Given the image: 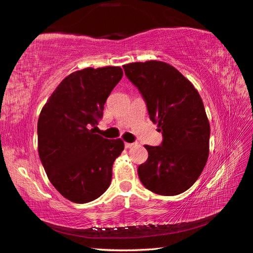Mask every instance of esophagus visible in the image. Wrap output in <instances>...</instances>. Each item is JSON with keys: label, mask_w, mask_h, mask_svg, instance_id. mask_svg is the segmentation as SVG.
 <instances>
[{"label": "esophagus", "mask_w": 253, "mask_h": 253, "mask_svg": "<svg viewBox=\"0 0 253 253\" xmlns=\"http://www.w3.org/2000/svg\"><path fill=\"white\" fill-rule=\"evenodd\" d=\"M132 146H135L134 143H125V147L126 148H131Z\"/></svg>", "instance_id": "1"}]
</instances>
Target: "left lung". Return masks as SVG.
Instances as JSON below:
<instances>
[{"instance_id":"8db88e82","label":"left lung","mask_w":253,"mask_h":253,"mask_svg":"<svg viewBox=\"0 0 253 253\" xmlns=\"http://www.w3.org/2000/svg\"><path fill=\"white\" fill-rule=\"evenodd\" d=\"M123 68L163 135L160 146L145 145L148 158L138 166L140 182L156 194H181L196 182L209 157L210 124L201 96L166 62L151 60Z\"/></svg>"}]
</instances>
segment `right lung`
I'll list each match as a JSON object with an SVG mask.
<instances>
[{
    "label": "right lung",
    "instance_id": "obj_1",
    "mask_svg": "<svg viewBox=\"0 0 253 253\" xmlns=\"http://www.w3.org/2000/svg\"><path fill=\"white\" fill-rule=\"evenodd\" d=\"M123 77L121 67L85 68L66 77L42 108L38 151L51 184L67 200L88 203L109 187L121 139L95 134L104 105Z\"/></svg>",
    "mask_w": 253,
    "mask_h": 253
}]
</instances>
